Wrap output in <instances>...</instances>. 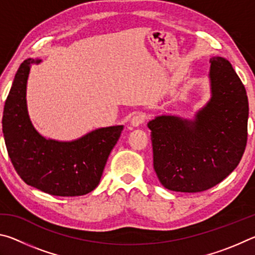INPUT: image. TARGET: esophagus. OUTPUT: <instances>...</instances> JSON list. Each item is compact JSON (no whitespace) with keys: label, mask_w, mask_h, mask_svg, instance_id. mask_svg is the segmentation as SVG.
<instances>
[{"label":"esophagus","mask_w":255,"mask_h":255,"mask_svg":"<svg viewBox=\"0 0 255 255\" xmlns=\"http://www.w3.org/2000/svg\"><path fill=\"white\" fill-rule=\"evenodd\" d=\"M145 115L141 114V112H138V114H136L133 117L130 119V125L132 127H138L139 125L144 124L145 123Z\"/></svg>","instance_id":"1"}]
</instances>
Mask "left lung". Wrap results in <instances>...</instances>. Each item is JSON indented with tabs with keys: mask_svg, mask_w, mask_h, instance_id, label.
Segmentation results:
<instances>
[{
	"mask_svg": "<svg viewBox=\"0 0 255 255\" xmlns=\"http://www.w3.org/2000/svg\"><path fill=\"white\" fill-rule=\"evenodd\" d=\"M209 62L211 98L195 120L158 116L147 124L154 170L163 187L172 191L213 188L239 165L247 146V90L227 59Z\"/></svg>",
	"mask_w": 255,
	"mask_h": 255,
	"instance_id": "1",
	"label": "left lung"
}]
</instances>
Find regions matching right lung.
<instances>
[{
  "mask_svg": "<svg viewBox=\"0 0 255 255\" xmlns=\"http://www.w3.org/2000/svg\"><path fill=\"white\" fill-rule=\"evenodd\" d=\"M40 62L28 58L21 64L5 100L2 130L7 154L28 185L53 196H83L98 187L124 126L99 128L72 141L42 137L30 122L25 99L30 66Z\"/></svg>",
  "mask_w": 255,
  "mask_h": 255,
  "instance_id": "1",
  "label": "right lung"
}]
</instances>
